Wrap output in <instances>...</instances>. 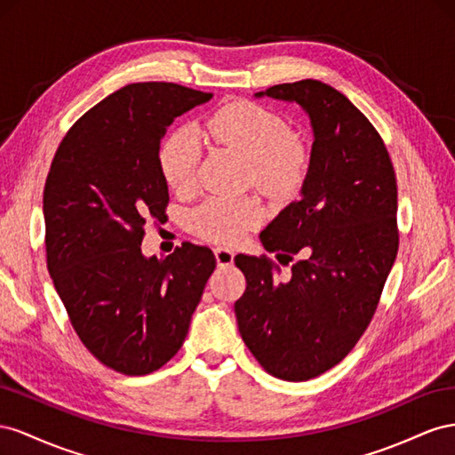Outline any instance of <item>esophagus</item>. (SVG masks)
I'll return each mask as SVG.
<instances>
[{
    "instance_id": "obj_1",
    "label": "esophagus",
    "mask_w": 455,
    "mask_h": 455,
    "mask_svg": "<svg viewBox=\"0 0 455 455\" xmlns=\"http://www.w3.org/2000/svg\"><path fill=\"white\" fill-rule=\"evenodd\" d=\"M215 259H217V265L219 267H230L235 263V251L228 250V248H215Z\"/></svg>"
}]
</instances>
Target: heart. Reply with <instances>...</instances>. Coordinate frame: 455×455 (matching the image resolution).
<instances>
[{"mask_svg":"<svg viewBox=\"0 0 455 455\" xmlns=\"http://www.w3.org/2000/svg\"><path fill=\"white\" fill-rule=\"evenodd\" d=\"M204 132L248 160V179L267 194H290L303 183L308 156L301 142L280 116L255 102L238 100L217 110L205 122ZM200 140L192 129H177L167 135L160 148L164 179L173 190L188 192L196 183ZM263 217V207L255 198L212 196L188 217L190 228L198 236L235 243Z\"/></svg>","mask_w":455,"mask_h":455,"instance_id":"heart-1","label":"heart"}]
</instances>
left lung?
<instances>
[{"mask_svg": "<svg viewBox=\"0 0 455 455\" xmlns=\"http://www.w3.org/2000/svg\"><path fill=\"white\" fill-rule=\"evenodd\" d=\"M255 97L299 105L315 140L301 198L259 235L280 263L301 261L278 280L268 259L236 255L245 291L235 313L259 364L307 381L339 364L378 308L398 251L396 177L379 133L331 85L301 80Z\"/></svg>", "mask_w": 455, "mask_h": 455, "instance_id": "obj_1", "label": "left lung"}]
</instances>
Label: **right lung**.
<instances>
[{"label": "right lung", "instance_id": "obj_1", "mask_svg": "<svg viewBox=\"0 0 455 455\" xmlns=\"http://www.w3.org/2000/svg\"><path fill=\"white\" fill-rule=\"evenodd\" d=\"M177 84H132L77 120L44 190L47 268L72 326L102 364L147 375L188 333L215 255L185 242L158 259L140 251L147 220L170 200L160 142L177 116L210 100Z\"/></svg>", "mask_w": 455, "mask_h": 455}]
</instances>
